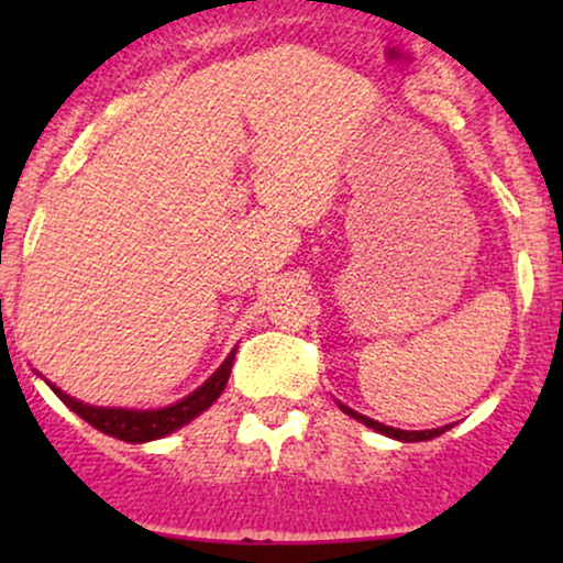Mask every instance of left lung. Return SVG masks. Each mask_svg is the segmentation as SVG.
I'll return each instance as SVG.
<instances>
[{"label": "left lung", "instance_id": "1", "mask_svg": "<svg viewBox=\"0 0 563 563\" xmlns=\"http://www.w3.org/2000/svg\"><path fill=\"white\" fill-rule=\"evenodd\" d=\"M339 407H341V410L346 412L349 418H354V421L365 423L367 429L378 431V434L397 439V442H429V439H434V437H439V434H444V431L450 429V426H439V429H426V431H405V429H394V426H384V423L373 421V418H367V416H363V412L352 410V407L344 405V402H339Z\"/></svg>", "mask_w": 563, "mask_h": 563}]
</instances>
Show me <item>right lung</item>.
<instances>
[{
    "mask_svg": "<svg viewBox=\"0 0 563 563\" xmlns=\"http://www.w3.org/2000/svg\"><path fill=\"white\" fill-rule=\"evenodd\" d=\"M238 346L224 357V363L211 373L203 384L198 386L196 391H190L187 397L179 399V402L166 405V407H156V410H129V407H97L89 402H81V399H74L70 394H66L60 386H55L53 380H47V386L53 389L57 397L63 399V405L70 407L76 416L84 418L89 426H95L97 431L102 434L121 439V442L129 444H142V442H153V439H161L172 431L183 429L198 418L200 412L209 410L211 405L217 402L219 394L224 391L228 386L230 371H232V360H235Z\"/></svg>",
    "mask_w": 563,
    "mask_h": 563,
    "instance_id": "add662e5",
    "label": "right lung"
}]
</instances>
